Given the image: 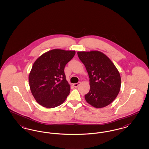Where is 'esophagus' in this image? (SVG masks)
I'll return each mask as SVG.
<instances>
[{"mask_svg":"<svg viewBox=\"0 0 149 149\" xmlns=\"http://www.w3.org/2000/svg\"><path fill=\"white\" fill-rule=\"evenodd\" d=\"M80 84H81V82H78L77 83H75V84H73V86H74V87L77 88V87H78V86L80 85Z\"/></svg>","mask_w":149,"mask_h":149,"instance_id":"34e87169","label":"esophagus"}]
</instances>
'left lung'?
<instances>
[{"instance_id":"8db88e82","label":"left lung","mask_w":149,"mask_h":149,"mask_svg":"<svg viewBox=\"0 0 149 149\" xmlns=\"http://www.w3.org/2000/svg\"><path fill=\"white\" fill-rule=\"evenodd\" d=\"M78 55L85 65L90 79V90L85 95L86 101L97 108L109 105L120 91L121 79L117 69L100 51L78 52Z\"/></svg>"}]
</instances>
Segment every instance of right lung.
I'll return each instance as SVG.
<instances>
[{
    "label": "right lung",
    "instance_id": "1",
    "mask_svg": "<svg viewBox=\"0 0 149 149\" xmlns=\"http://www.w3.org/2000/svg\"><path fill=\"white\" fill-rule=\"evenodd\" d=\"M75 54V51L54 49L36 60L29 75V83L38 104L51 108L64 103L70 91L64 69Z\"/></svg>",
    "mask_w": 149,
    "mask_h": 149
}]
</instances>
